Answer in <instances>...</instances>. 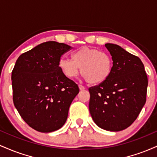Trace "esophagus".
Returning a JSON list of instances; mask_svg holds the SVG:
<instances>
[{
    "instance_id": "obj_1",
    "label": "esophagus",
    "mask_w": 157,
    "mask_h": 157,
    "mask_svg": "<svg viewBox=\"0 0 157 157\" xmlns=\"http://www.w3.org/2000/svg\"><path fill=\"white\" fill-rule=\"evenodd\" d=\"M79 88H80V90H81V91H82V90L86 89V87L82 86V85H80V84H79Z\"/></svg>"
}]
</instances>
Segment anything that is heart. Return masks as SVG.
<instances>
[{
	"instance_id": "1",
	"label": "heart",
	"mask_w": 157,
	"mask_h": 157,
	"mask_svg": "<svg viewBox=\"0 0 157 157\" xmlns=\"http://www.w3.org/2000/svg\"><path fill=\"white\" fill-rule=\"evenodd\" d=\"M61 71L68 78H74L80 73L90 84H100L111 76L113 60L108 54L97 48H80L72 54V60L61 58L59 61Z\"/></svg>"
}]
</instances>
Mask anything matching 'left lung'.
I'll return each mask as SVG.
<instances>
[{
	"mask_svg": "<svg viewBox=\"0 0 157 157\" xmlns=\"http://www.w3.org/2000/svg\"><path fill=\"white\" fill-rule=\"evenodd\" d=\"M105 46L112 56V72L105 82L89 89V111L100 128L120 131L136 120L145 105L147 77L138 57L118 45Z\"/></svg>",
	"mask_w": 157,
	"mask_h": 157,
	"instance_id": "1",
	"label": "left lung"
}]
</instances>
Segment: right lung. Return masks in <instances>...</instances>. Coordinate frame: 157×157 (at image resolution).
Listing matches in <instances>:
<instances>
[{
    "mask_svg": "<svg viewBox=\"0 0 157 157\" xmlns=\"http://www.w3.org/2000/svg\"><path fill=\"white\" fill-rule=\"evenodd\" d=\"M71 49L62 43H43L20 56L12 70L14 105L23 120L40 132H52L64 125L80 91L59 67L61 56Z\"/></svg>",
    "mask_w": 157,
    "mask_h": 157,
    "instance_id": "add662e5",
    "label": "right lung"
}]
</instances>
